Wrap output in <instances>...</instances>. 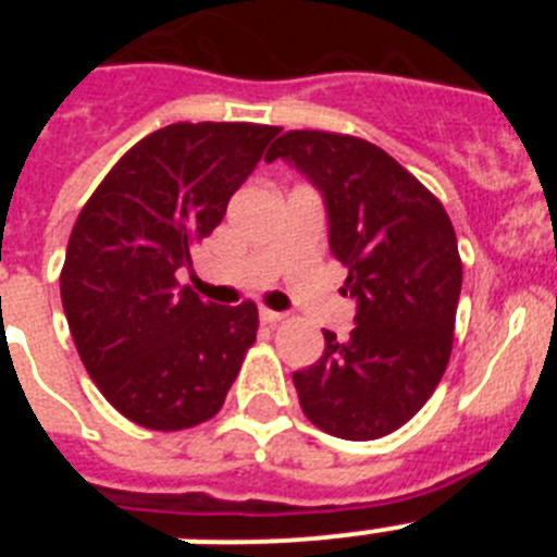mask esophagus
<instances>
[{
    "label": "esophagus",
    "mask_w": 557,
    "mask_h": 557,
    "mask_svg": "<svg viewBox=\"0 0 557 557\" xmlns=\"http://www.w3.org/2000/svg\"><path fill=\"white\" fill-rule=\"evenodd\" d=\"M259 318H262V323L275 326V323L284 321V312H275V309H259Z\"/></svg>",
    "instance_id": "obj_1"
}]
</instances>
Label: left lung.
I'll use <instances>...</instances> for the list:
<instances>
[{"label": "left lung", "instance_id": "8db88e82", "mask_svg": "<svg viewBox=\"0 0 557 557\" xmlns=\"http://www.w3.org/2000/svg\"><path fill=\"white\" fill-rule=\"evenodd\" d=\"M321 191L329 250L357 301L346 339L323 332L314 366L293 373L301 410L346 441L407 424L435 393L451 354L462 268L444 206L371 141L289 131L270 147Z\"/></svg>", "mask_w": 557, "mask_h": 557}]
</instances>
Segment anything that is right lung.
<instances>
[{"instance_id":"right-lung-1","label":"right lung","mask_w":557,"mask_h":557,"mask_svg":"<svg viewBox=\"0 0 557 557\" xmlns=\"http://www.w3.org/2000/svg\"><path fill=\"white\" fill-rule=\"evenodd\" d=\"M275 133L250 122L161 127L116 161L72 228L69 329L88 376L139 426L175 432L214 416L253 346V304H206L178 273Z\"/></svg>"}]
</instances>
